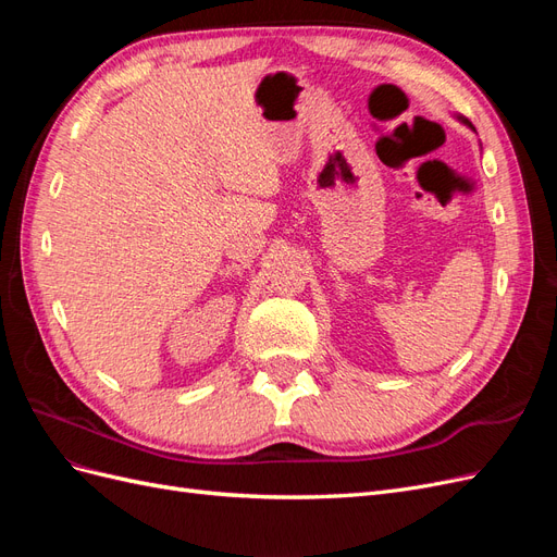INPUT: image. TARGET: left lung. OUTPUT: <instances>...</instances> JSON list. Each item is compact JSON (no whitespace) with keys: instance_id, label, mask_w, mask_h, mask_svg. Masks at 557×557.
Here are the masks:
<instances>
[{"instance_id":"obj_1","label":"left lung","mask_w":557,"mask_h":557,"mask_svg":"<svg viewBox=\"0 0 557 557\" xmlns=\"http://www.w3.org/2000/svg\"><path fill=\"white\" fill-rule=\"evenodd\" d=\"M458 121H462V123H465V125H467V127H471V123H469V121H467V117H462V115H458ZM471 129H474V127H471Z\"/></svg>"}]
</instances>
